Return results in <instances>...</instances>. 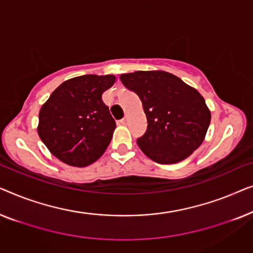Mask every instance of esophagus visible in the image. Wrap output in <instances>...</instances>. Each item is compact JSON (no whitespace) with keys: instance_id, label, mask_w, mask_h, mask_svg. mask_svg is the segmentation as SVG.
<instances>
[{"instance_id":"obj_1","label":"esophagus","mask_w":253,"mask_h":253,"mask_svg":"<svg viewBox=\"0 0 253 253\" xmlns=\"http://www.w3.org/2000/svg\"><path fill=\"white\" fill-rule=\"evenodd\" d=\"M126 121H127V114H126V116L123 117L122 120H121V123H122V124H126Z\"/></svg>"}]
</instances>
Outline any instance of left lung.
I'll return each mask as SVG.
<instances>
[{
  "label": "left lung",
  "instance_id": "8db88e82",
  "mask_svg": "<svg viewBox=\"0 0 253 253\" xmlns=\"http://www.w3.org/2000/svg\"><path fill=\"white\" fill-rule=\"evenodd\" d=\"M121 82L139 96L147 119L140 150L161 165L184 160L205 138L211 112L196 88L166 71L121 75Z\"/></svg>",
  "mask_w": 253,
  "mask_h": 253
}]
</instances>
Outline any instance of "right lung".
<instances>
[{
    "instance_id": "add662e5",
    "label": "right lung",
    "mask_w": 253,
    "mask_h": 253,
    "mask_svg": "<svg viewBox=\"0 0 253 253\" xmlns=\"http://www.w3.org/2000/svg\"><path fill=\"white\" fill-rule=\"evenodd\" d=\"M115 76L85 75L65 81L39 113L38 133L50 153L74 167H86L105 153L116 127L102 93Z\"/></svg>"
}]
</instances>
